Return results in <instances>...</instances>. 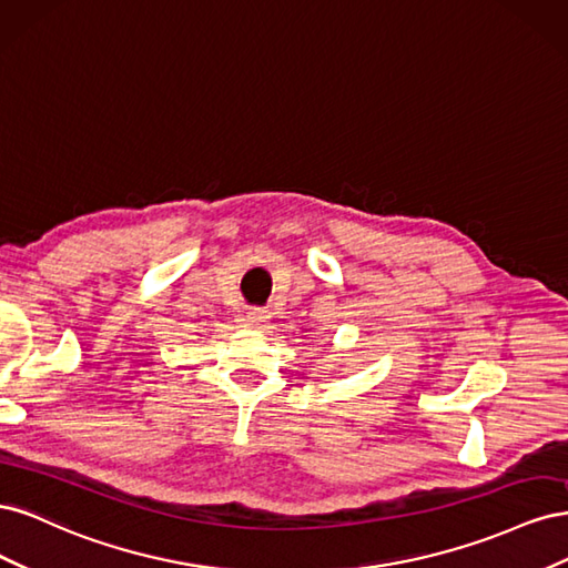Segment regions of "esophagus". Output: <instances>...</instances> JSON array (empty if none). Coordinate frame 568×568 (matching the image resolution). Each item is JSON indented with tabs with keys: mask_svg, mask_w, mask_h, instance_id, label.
<instances>
[{
	"mask_svg": "<svg viewBox=\"0 0 568 568\" xmlns=\"http://www.w3.org/2000/svg\"><path fill=\"white\" fill-rule=\"evenodd\" d=\"M267 320H270V313L265 311V307H251V311L246 313V324H251V326H263Z\"/></svg>",
	"mask_w": 568,
	"mask_h": 568,
	"instance_id": "34e87169",
	"label": "esophagus"
}]
</instances>
